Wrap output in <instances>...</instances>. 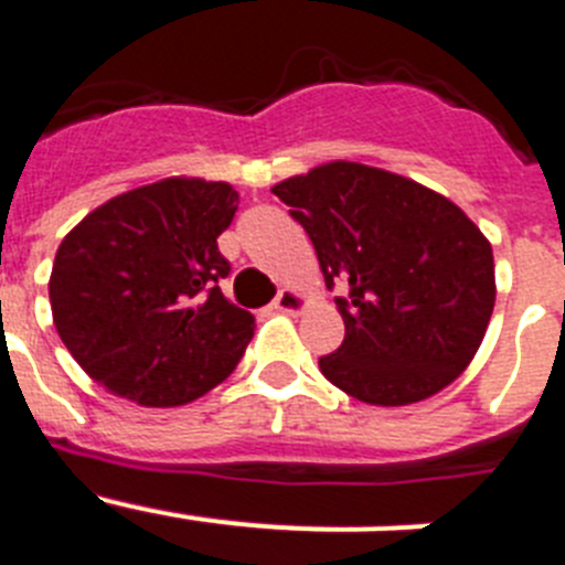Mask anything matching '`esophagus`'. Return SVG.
Instances as JSON below:
<instances>
[{
	"label": "esophagus",
	"mask_w": 565,
	"mask_h": 565,
	"mask_svg": "<svg viewBox=\"0 0 565 565\" xmlns=\"http://www.w3.org/2000/svg\"><path fill=\"white\" fill-rule=\"evenodd\" d=\"M302 306H306V299H302V294L294 291V288H282L277 294V299H274V311L279 313H299Z\"/></svg>",
	"instance_id": "1"
}]
</instances>
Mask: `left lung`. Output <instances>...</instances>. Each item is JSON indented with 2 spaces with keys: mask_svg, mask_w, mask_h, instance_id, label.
Returning a JSON list of instances; mask_svg holds the SVG:
<instances>
[{
  "mask_svg": "<svg viewBox=\"0 0 565 565\" xmlns=\"http://www.w3.org/2000/svg\"><path fill=\"white\" fill-rule=\"evenodd\" d=\"M306 228L344 319L319 371L348 396L398 407L433 396L476 356L495 308L481 228L441 194L364 163H326L277 183Z\"/></svg>",
  "mask_w": 565,
  "mask_h": 565,
  "instance_id": "8db88e82",
  "label": "left lung"
}]
</instances>
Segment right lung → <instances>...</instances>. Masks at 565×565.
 <instances>
[{"mask_svg":"<svg viewBox=\"0 0 565 565\" xmlns=\"http://www.w3.org/2000/svg\"><path fill=\"white\" fill-rule=\"evenodd\" d=\"M228 183L167 178L89 212L56 252L53 322L78 364L115 396L174 407L221 384L254 317L221 291L217 237L237 212Z\"/></svg>","mask_w":565,"mask_h":565,"instance_id":"right-lung-1","label":"right lung"}]
</instances>
